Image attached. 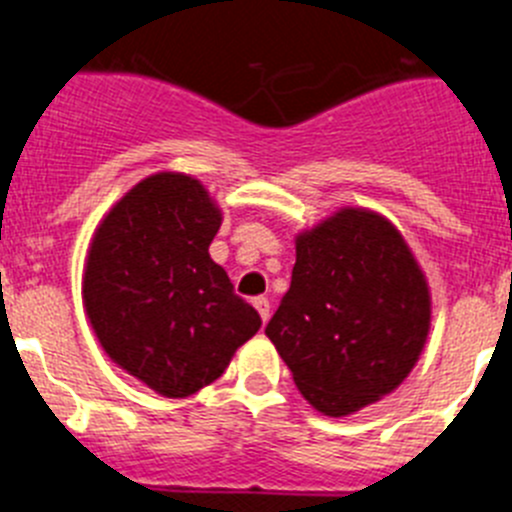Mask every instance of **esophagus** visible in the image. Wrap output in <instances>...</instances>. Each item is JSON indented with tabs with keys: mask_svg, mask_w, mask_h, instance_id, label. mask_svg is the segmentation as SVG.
<instances>
[{
	"mask_svg": "<svg viewBox=\"0 0 512 512\" xmlns=\"http://www.w3.org/2000/svg\"><path fill=\"white\" fill-rule=\"evenodd\" d=\"M255 308L257 313H260L262 321L270 319V301H267V298H255Z\"/></svg>",
	"mask_w": 512,
	"mask_h": 512,
	"instance_id": "obj_1",
	"label": "esophagus"
}]
</instances>
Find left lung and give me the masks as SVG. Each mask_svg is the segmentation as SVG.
Instances as JSON below:
<instances>
[{
  "instance_id": "1",
  "label": "left lung",
  "mask_w": 512,
  "mask_h": 512,
  "mask_svg": "<svg viewBox=\"0 0 512 512\" xmlns=\"http://www.w3.org/2000/svg\"><path fill=\"white\" fill-rule=\"evenodd\" d=\"M428 319L426 280L398 229L344 209L298 237L290 288L265 334L303 398L336 418L398 388Z\"/></svg>"
}]
</instances>
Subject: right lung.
Here are the masks:
<instances>
[{
	"mask_svg": "<svg viewBox=\"0 0 512 512\" xmlns=\"http://www.w3.org/2000/svg\"><path fill=\"white\" fill-rule=\"evenodd\" d=\"M219 224L199 181L158 173L109 211L91 242V326L119 367L165 398H186L222 377L262 324L209 257Z\"/></svg>",
	"mask_w": 512,
	"mask_h": 512,
	"instance_id": "add662e5",
	"label": "right lung"
}]
</instances>
